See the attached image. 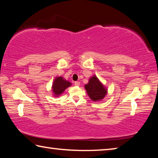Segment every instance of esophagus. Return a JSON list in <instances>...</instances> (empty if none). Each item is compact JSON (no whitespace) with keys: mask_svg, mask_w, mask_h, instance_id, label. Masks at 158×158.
<instances>
[{"mask_svg":"<svg viewBox=\"0 0 158 158\" xmlns=\"http://www.w3.org/2000/svg\"><path fill=\"white\" fill-rule=\"evenodd\" d=\"M74 85H77V86H79V85H80V82L75 81V82H74Z\"/></svg>","mask_w":158,"mask_h":158,"instance_id":"1","label":"esophagus"}]
</instances>
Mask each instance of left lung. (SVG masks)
<instances>
[{"label":"left lung","instance_id":"left-lung-1","mask_svg":"<svg viewBox=\"0 0 158 158\" xmlns=\"http://www.w3.org/2000/svg\"><path fill=\"white\" fill-rule=\"evenodd\" d=\"M84 88L93 102L102 101L107 94V89L96 75L90 77L89 83L84 85Z\"/></svg>","mask_w":158,"mask_h":158}]
</instances>
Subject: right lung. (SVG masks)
Here are the masks:
<instances>
[{
  "mask_svg": "<svg viewBox=\"0 0 158 158\" xmlns=\"http://www.w3.org/2000/svg\"><path fill=\"white\" fill-rule=\"evenodd\" d=\"M72 83L63 78V77H56L53 79L52 86V91L53 97H59L66 89L71 86Z\"/></svg>",
  "mask_w": 158,
  "mask_h": 158,
  "instance_id": "add662e5",
  "label": "right lung"
}]
</instances>
